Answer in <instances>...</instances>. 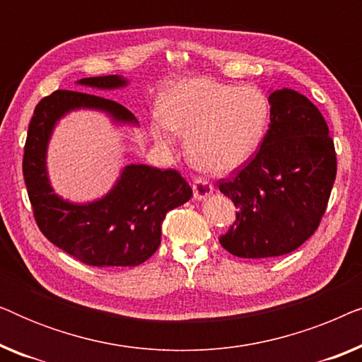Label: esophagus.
Segmentation results:
<instances>
[{"label":"esophagus","instance_id":"esophagus-1","mask_svg":"<svg viewBox=\"0 0 362 362\" xmlns=\"http://www.w3.org/2000/svg\"><path fill=\"white\" fill-rule=\"evenodd\" d=\"M192 189H194V197L196 199H206L207 196L212 194V191H214V186H212V182H209L204 177H196L194 180V185H192Z\"/></svg>","mask_w":362,"mask_h":362}]
</instances>
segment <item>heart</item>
<instances>
[{
	"label": "heart",
	"mask_w": 362,
	"mask_h": 362,
	"mask_svg": "<svg viewBox=\"0 0 362 362\" xmlns=\"http://www.w3.org/2000/svg\"><path fill=\"white\" fill-rule=\"evenodd\" d=\"M269 122V100L257 87H237L189 78L180 82L153 127L161 145L171 132L187 136V153L197 168L226 173L254 155Z\"/></svg>",
	"instance_id": "obj_1"
}]
</instances>
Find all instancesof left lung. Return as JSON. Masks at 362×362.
<instances>
[{"instance_id":"8db88e82","label":"left lung","mask_w":362,"mask_h":362,"mask_svg":"<svg viewBox=\"0 0 362 362\" xmlns=\"http://www.w3.org/2000/svg\"><path fill=\"white\" fill-rule=\"evenodd\" d=\"M270 123L255 155L219 180L237 207L221 245L240 259L290 254L318 229L336 177V151L323 115L301 93L269 95Z\"/></svg>"}]
</instances>
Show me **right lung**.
I'll return each instance as SVG.
<instances>
[{"label": "right lung", "instance_id": "1", "mask_svg": "<svg viewBox=\"0 0 362 362\" xmlns=\"http://www.w3.org/2000/svg\"><path fill=\"white\" fill-rule=\"evenodd\" d=\"M95 88L127 86L118 76L81 78ZM76 108H97L117 122L136 123L120 103L92 93L56 90L34 108L23 156V176L39 230L54 245L92 267H135L161 244L166 212L191 199L192 189L176 170L128 165L102 199L72 204L52 192L46 171V150L56 122Z\"/></svg>", "mask_w": 362, "mask_h": 362}]
</instances>
